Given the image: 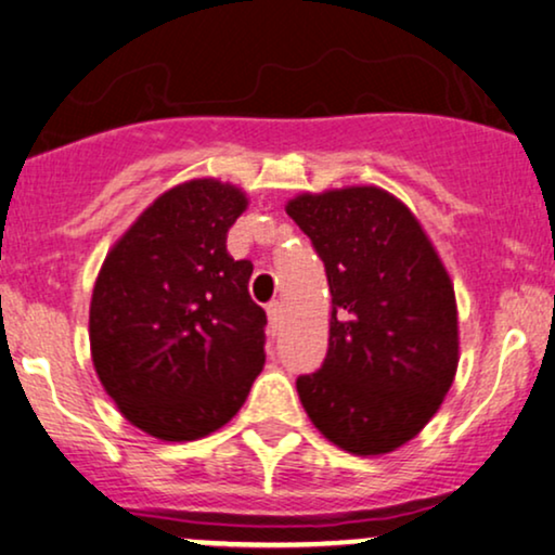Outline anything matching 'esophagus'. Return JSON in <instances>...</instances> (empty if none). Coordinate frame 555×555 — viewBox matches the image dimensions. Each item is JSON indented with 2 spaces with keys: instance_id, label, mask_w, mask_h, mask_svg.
<instances>
[{
  "instance_id": "1",
  "label": "esophagus",
  "mask_w": 555,
  "mask_h": 555,
  "mask_svg": "<svg viewBox=\"0 0 555 555\" xmlns=\"http://www.w3.org/2000/svg\"><path fill=\"white\" fill-rule=\"evenodd\" d=\"M266 314H269L271 335H276V330L282 327V305H279V301H271V305L266 307Z\"/></svg>"
}]
</instances>
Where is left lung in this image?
<instances>
[{"instance_id":"1","label":"left lung","mask_w":555,"mask_h":555,"mask_svg":"<svg viewBox=\"0 0 555 555\" xmlns=\"http://www.w3.org/2000/svg\"><path fill=\"white\" fill-rule=\"evenodd\" d=\"M286 215L310 237L330 284V343L297 378L312 425L353 455L410 443L459 369V307L412 209L378 186L297 194Z\"/></svg>"}]
</instances>
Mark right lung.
Here are the masks:
<instances>
[{"mask_svg": "<svg viewBox=\"0 0 555 555\" xmlns=\"http://www.w3.org/2000/svg\"><path fill=\"white\" fill-rule=\"evenodd\" d=\"M245 207L228 181L168 189L112 245L94 282L96 376L122 417L158 440L220 430L266 363V312L248 294L254 263L225 245Z\"/></svg>", "mask_w": 555, "mask_h": 555, "instance_id": "right-lung-1", "label": "right lung"}]
</instances>
